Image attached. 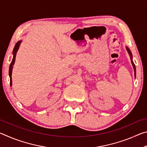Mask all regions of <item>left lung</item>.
<instances>
[{"label": "left lung", "mask_w": 147, "mask_h": 147, "mask_svg": "<svg viewBox=\"0 0 147 147\" xmlns=\"http://www.w3.org/2000/svg\"><path fill=\"white\" fill-rule=\"evenodd\" d=\"M126 51H127L128 53L129 54V56H130V58L131 59V63L132 64V66H133V68H134V75H135V78H136V66H135V64H134V61L132 60V54H131L130 50L129 49V48L128 47H126Z\"/></svg>", "instance_id": "8db88e82"}]
</instances>
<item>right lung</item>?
<instances>
[{"instance_id": "obj_1", "label": "right lung", "mask_w": 147, "mask_h": 147, "mask_svg": "<svg viewBox=\"0 0 147 147\" xmlns=\"http://www.w3.org/2000/svg\"><path fill=\"white\" fill-rule=\"evenodd\" d=\"M22 41L20 40L15 45L13 50V59H12V61L10 63V65H9V78H10V86H12V80H11V74H12V70H13V66L15 63V61H16V54L17 51H18L19 48L20 47V45H21Z\"/></svg>"}]
</instances>
